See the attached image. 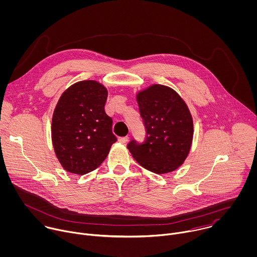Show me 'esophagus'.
Wrapping results in <instances>:
<instances>
[{"instance_id":"34e87169","label":"esophagus","mask_w":257,"mask_h":257,"mask_svg":"<svg viewBox=\"0 0 257 257\" xmlns=\"http://www.w3.org/2000/svg\"><path fill=\"white\" fill-rule=\"evenodd\" d=\"M119 142L121 143H126L128 141V136H124V137H119Z\"/></svg>"}]
</instances>
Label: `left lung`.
I'll return each instance as SVG.
<instances>
[{"label":"left lung","mask_w":257,"mask_h":257,"mask_svg":"<svg viewBox=\"0 0 257 257\" xmlns=\"http://www.w3.org/2000/svg\"><path fill=\"white\" fill-rule=\"evenodd\" d=\"M137 102L146 136L143 142L132 139L127 148L150 172H173L187 158L193 140V119L186 103L173 89L161 84L140 92Z\"/></svg>","instance_id":"obj_1"}]
</instances>
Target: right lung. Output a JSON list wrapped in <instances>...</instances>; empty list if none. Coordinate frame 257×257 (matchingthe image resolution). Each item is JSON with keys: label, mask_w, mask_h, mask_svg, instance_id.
I'll return each instance as SVG.
<instances>
[{"label": "right lung", "mask_w": 257, "mask_h": 257, "mask_svg": "<svg viewBox=\"0 0 257 257\" xmlns=\"http://www.w3.org/2000/svg\"><path fill=\"white\" fill-rule=\"evenodd\" d=\"M108 92L95 80L78 81L60 97L52 117L55 154L71 174L85 175L106 159L117 137L105 111Z\"/></svg>", "instance_id": "1"}]
</instances>
